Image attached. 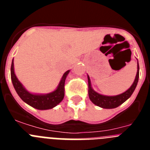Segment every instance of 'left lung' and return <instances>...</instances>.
Masks as SVG:
<instances>
[{
  "label": "left lung",
  "instance_id": "obj_1",
  "mask_svg": "<svg viewBox=\"0 0 150 150\" xmlns=\"http://www.w3.org/2000/svg\"><path fill=\"white\" fill-rule=\"evenodd\" d=\"M139 79V64L137 62V71L135 79L133 84L131 86L127 91L120 95H115V96H107V95H103L98 93L92 88L91 84V80L88 75V97L91 101L95 105L98 107L104 108V109H112L116 108L123 104L126 100H128L130 97L132 96L134 91L135 88L137 86Z\"/></svg>",
  "mask_w": 150,
  "mask_h": 150
}]
</instances>
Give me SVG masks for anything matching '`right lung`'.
Returning <instances> with one entry per match:
<instances>
[{
    "instance_id": "1",
    "label": "right lung",
    "mask_w": 150,
    "mask_h": 150,
    "mask_svg": "<svg viewBox=\"0 0 150 150\" xmlns=\"http://www.w3.org/2000/svg\"><path fill=\"white\" fill-rule=\"evenodd\" d=\"M10 72H11V79L13 87L18 96L20 97L24 102H25L26 104L31 106L35 109L41 110L52 109L58 105L63 100L64 96V83L67 74L70 72V70L67 71L63 74L56 89L48 94H33L27 91L16 76L14 72L13 59L12 61Z\"/></svg>"
}]
</instances>
